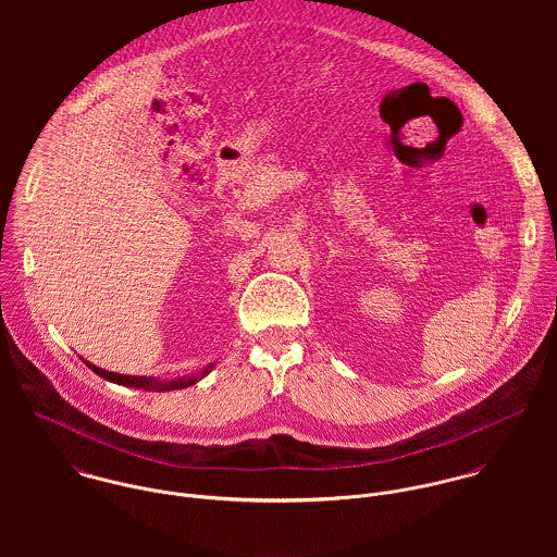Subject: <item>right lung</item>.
Returning a JSON list of instances; mask_svg holds the SVG:
<instances>
[{"mask_svg": "<svg viewBox=\"0 0 557 557\" xmlns=\"http://www.w3.org/2000/svg\"><path fill=\"white\" fill-rule=\"evenodd\" d=\"M96 375H100L102 380H107V382H113V384H117V386H126V388H144V391H154V393H169V391H184V388H188V386H193V384H197L199 380H203L212 369H214V362L212 364H208L203 371H199V373H193V375H184V377H177V380H157V377H146V375H141V377H137V375H120V373H111V371H104V369H100V367H96V364H91V362H87L85 358H81Z\"/></svg>", "mask_w": 557, "mask_h": 557, "instance_id": "obj_1", "label": "right lung"}]
</instances>
